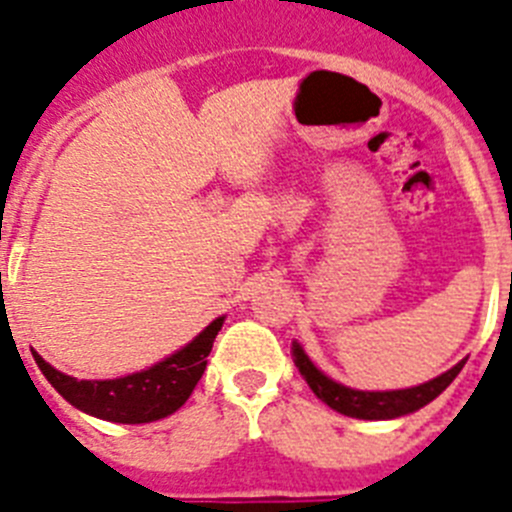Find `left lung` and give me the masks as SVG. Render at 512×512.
Returning <instances> with one entry per match:
<instances>
[{
  "mask_svg": "<svg viewBox=\"0 0 512 512\" xmlns=\"http://www.w3.org/2000/svg\"><path fill=\"white\" fill-rule=\"evenodd\" d=\"M292 355L294 365H297L299 373L304 375V381L312 388L314 396L320 398V401H325L330 409L337 411V414L368 421L398 419V416L414 414L421 406L434 401V398L457 378L459 370L464 368L462 360V363H457L454 368H449L447 373L437 375L434 381H426L414 388H401V391H358V388H348L342 386V383L332 381V378H327V375L307 358V353H304L299 342L292 345Z\"/></svg>",
  "mask_w": 512,
  "mask_h": 512,
  "instance_id": "1",
  "label": "left lung"
}]
</instances>
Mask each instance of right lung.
<instances>
[{"label":"right lung","instance_id":"obj_1","mask_svg":"<svg viewBox=\"0 0 512 512\" xmlns=\"http://www.w3.org/2000/svg\"><path fill=\"white\" fill-rule=\"evenodd\" d=\"M225 317L210 322L203 332L170 358L159 360L142 373H131L114 381H78L45 363L32 350L37 368L48 378L50 386L83 414L114 424H149L175 414L190 398L192 388L203 378L215 335Z\"/></svg>","mask_w":512,"mask_h":512}]
</instances>
